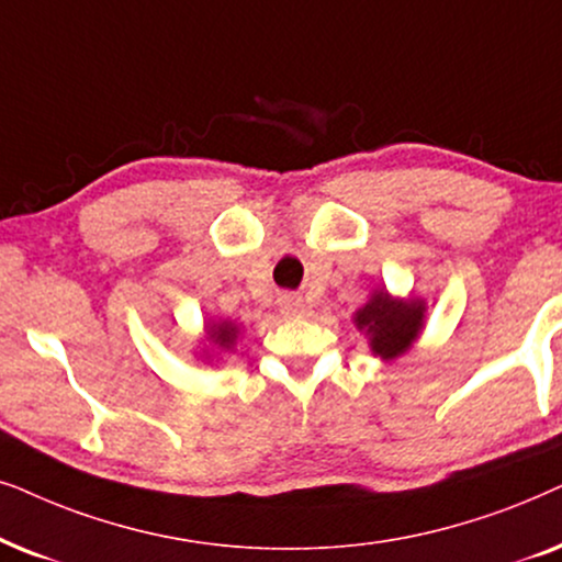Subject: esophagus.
Instances as JSON below:
<instances>
[{
  "mask_svg": "<svg viewBox=\"0 0 562 562\" xmlns=\"http://www.w3.org/2000/svg\"><path fill=\"white\" fill-rule=\"evenodd\" d=\"M280 311L285 313V316H303L305 313V303L301 295H282L280 297Z\"/></svg>",
  "mask_w": 562,
  "mask_h": 562,
  "instance_id": "34e87169",
  "label": "esophagus"
}]
</instances>
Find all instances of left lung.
Listing matches in <instances>:
<instances>
[{
  "label": "left lung",
  "instance_id": "obj_1",
  "mask_svg": "<svg viewBox=\"0 0 562 562\" xmlns=\"http://www.w3.org/2000/svg\"><path fill=\"white\" fill-rule=\"evenodd\" d=\"M357 331L368 336L372 357L380 362H393L408 355L418 341L426 324L424 297H395L385 288L372 290L368 303L355 311Z\"/></svg>",
  "mask_w": 562,
  "mask_h": 562
}]
</instances>
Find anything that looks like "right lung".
Returning <instances> with one entry per match:
<instances>
[{
	"label": "right lung",
	"instance_id": "1",
	"mask_svg": "<svg viewBox=\"0 0 562 562\" xmlns=\"http://www.w3.org/2000/svg\"><path fill=\"white\" fill-rule=\"evenodd\" d=\"M238 339H241V324L231 318H207L203 324V339L198 341L194 357H200L207 364L223 362V357L236 349Z\"/></svg>",
	"mask_w": 562,
	"mask_h": 562
}]
</instances>
